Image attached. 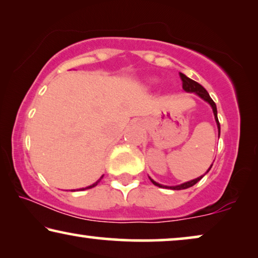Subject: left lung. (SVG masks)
<instances>
[{
    "mask_svg": "<svg viewBox=\"0 0 258 258\" xmlns=\"http://www.w3.org/2000/svg\"><path fill=\"white\" fill-rule=\"evenodd\" d=\"M180 78H181V81H182V89L184 90V91L197 93L198 96H200V97L202 98V99H205L206 101H208V103L210 104V106L213 107L214 115H215V120H216V122H217V127H219V137H220V122H219V119H217L216 104L214 103V100L212 99V98H210L209 93L207 92V90H206L205 88H203L202 85L199 84L198 82H195V81H193V79L188 78L187 76H184L183 74H181V72H180ZM212 166H213V165H212ZM212 166H210V168H212ZM210 168H209V169H210ZM209 169L207 170V173L209 172ZM202 177H203V175L200 176V177H198V179H195V180H191V181H188V182H184V183H182V184H179V186H172V187H169V186H162V184L155 182L154 180H152L151 177H150V179H151L152 182H153V184H155V186H158V187H161V188H169V189H174V190H180V189H186V188H189V187H191V186H194V184L197 183V182H199V181H200V180L202 179Z\"/></svg>",
    "mask_w": 258,
    "mask_h": 258,
    "instance_id": "left-lung-1",
    "label": "left lung"
}]
</instances>
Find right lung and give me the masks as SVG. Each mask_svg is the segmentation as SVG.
<instances>
[{"mask_svg": "<svg viewBox=\"0 0 258 258\" xmlns=\"http://www.w3.org/2000/svg\"><path fill=\"white\" fill-rule=\"evenodd\" d=\"M101 179H103V176H101V177H100V179L97 181V182H94L93 184H91V186H89V187H86V188H83V189H82V190H84V189H89V188H92V187H94V186H97V184H98V182H99V181H100Z\"/></svg>", "mask_w": 258, "mask_h": 258, "instance_id": "add662e5", "label": "right lung"}]
</instances>
